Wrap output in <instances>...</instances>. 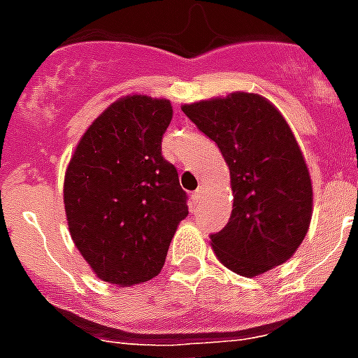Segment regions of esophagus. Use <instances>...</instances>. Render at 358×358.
<instances>
[{
	"mask_svg": "<svg viewBox=\"0 0 358 358\" xmlns=\"http://www.w3.org/2000/svg\"><path fill=\"white\" fill-rule=\"evenodd\" d=\"M199 199H201V189H195L194 194H192V210H197L199 207Z\"/></svg>",
	"mask_w": 358,
	"mask_h": 358,
	"instance_id": "34e87169",
	"label": "esophagus"
}]
</instances>
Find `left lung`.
<instances>
[{"instance_id":"8db88e82","label":"left lung","mask_w":358,"mask_h":358,"mask_svg":"<svg viewBox=\"0 0 358 358\" xmlns=\"http://www.w3.org/2000/svg\"><path fill=\"white\" fill-rule=\"evenodd\" d=\"M182 110L217 143L230 169L232 215L220 232L210 234L218 261L241 276L285 263L313 217L307 163L285 118L264 97L245 92Z\"/></svg>"}]
</instances>
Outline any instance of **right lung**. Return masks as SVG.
Returning <instances> with one entry per match:
<instances>
[{"instance_id":"add662e5","label":"right lung","mask_w":358,"mask_h":358,"mask_svg":"<svg viewBox=\"0 0 358 358\" xmlns=\"http://www.w3.org/2000/svg\"><path fill=\"white\" fill-rule=\"evenodd\" d=\"M171 101L126 95L95 118L65 174L74 245L103 282L134 285L163 268L187 195L161 153Z\"/></svg>"}]
</instances>
